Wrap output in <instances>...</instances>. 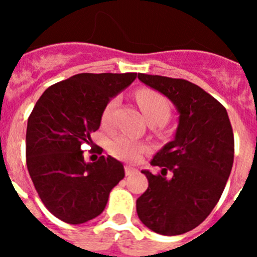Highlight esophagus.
Wrapping results in <instances>:
<instances>
[{
  "label": "esophagus",
  "mask_w": 257,
  "mask_h": 257,
  "mask_svg": "<svg viewBox=\"0 0 257 257\" xmlns=\"http://www.w3.org/2000/svg\"><path fill=\"white\" fill-rule=\"evenodd\" d=\"M136 170L134 169V167H131V166H124V174H126V176H130V175L135 174Z\"/></svg>",
  "instance_id": "obj_1"
}]
</instances>
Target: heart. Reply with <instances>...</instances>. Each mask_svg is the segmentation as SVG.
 <instances>
[{
	"instance_id": "b5f03b06",
	"label": "heart",
	"mask_w": 257,
	"mask_h": 257,
	"mask_svg": "<svg viewBox=\"0 0 257 257\" xmlns=\"http://www.w3.org/2000/svg\"><path fill=\"white\" fill-rule=\"evenodd\" d=\"M118 97H113L104 106L101 113V123L109 126L112 123L113 114L118 105ZM136 100L139 103L140 109L147 121H158L165 123L170 117V104L165 96L160 92L151 90V88H142L136 92ZM147 149V145L142 142L133 139L130 136L121 135L117 136L109 143V151L114 157L127 162H136Z\"/></svg>"
}]
</instances>
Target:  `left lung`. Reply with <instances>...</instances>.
Masks as SVG:
<instances>
[{"mask_svg": "<svg viewBox=\"0 0 257 257\" xmlns=\"http://www.w3.org/2000/svg\"><path fill=\"white\" fill-rule=\"evenodd\" d=\"M138 78L179 113L174 140L151 162L161 172L142 170L149 185L136 201L138 216L158 234H183L210 215L224 192L234 160L233 128L226 109L199 86L144 73Z\"/></svg>", "mask_w": 257, "mask_h": 257, "instance_id": "obj_1", "label": "left lung"}]
</instances>
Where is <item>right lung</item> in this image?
Wrapping results in <instances>:
<instances>
[{
	"instance_id": "1",
	"label": "right lung",
	"mask_w": 257,
	"mask_h": 257,
	"mask_svg": "<svg viewBox=\"0 0 257 257\" xmlns=\"http://www.w3.org/2000/svg\"><path fill=\"white\" fill-rule=\"evenodd\" d=\"M136 73H79L50 86L28 118L27 167L47 210L68 224H83L104 211L109 193L124 178L113 157L86 162L82 144H92L101 113Z\"/></svg>"
}]
</instances>
